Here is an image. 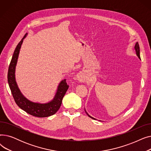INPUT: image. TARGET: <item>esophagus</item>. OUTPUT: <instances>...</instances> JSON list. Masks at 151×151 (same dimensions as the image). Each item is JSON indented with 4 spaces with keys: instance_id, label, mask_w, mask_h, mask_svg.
Here are the masks:
<instances>
[{
    "instance_id": "esophagus-1",
    "label": "esophagus",
    "mask_w": 151,
    "mask_h": 151,
    "mask_svg": "<svg viewBox=\"0 0 151 151\" xmlns=\"http://www.w3.org/2000/svg\"><path fill=\"white\" fill-rule=\"evenodd\" d=\"M77 79L78 80H80V81H83L84 79V74L83 73H80L77 75Z\"/></svg>"
}]
</instances>
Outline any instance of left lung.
I'll list each match as a JSON object with an SVG mask.
<instances>
[{
  "instance_id": "left-lung-1",
  "label": "left lung",
  "mask_w": 151,
  "mask_h": 151,
  "mask_svg": "<svg viewBox=\"0 0 151 151\" xmlns=\"http://www.w3.org/2000/svg\"><path fill=\"white\" fill-rule=\"evenodd\" d=\"M134 50H135V51H136V54H137V56L138 57V58L139 59H141V58H140V54H139V53H140V50H139V44H138V42H137L136 43V44H135V46H134ZM85 111H86V114L88 115V116L89 117H91V118H92V119H95V120H96V119H95V118H93V117H92V116H91L90 115H89L88 113H87V112H86V109H85Z\"/></svg>"
}]
</instances>
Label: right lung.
I'll list each match as a JSON object with an SVG mask.
<instances>
[{"instance_id": "add662e5", "label": "right lung", "mask_w": 151, "mask_h": 151, "mask_svg": "<svg viewBox=\"0 0 151 151\" xmlns=\"http://www.w3.org/2000/svg\"><path fill=\"white\" fill-rule=\"evenodd\" d=\"M26 35L27 34L22 38L13 54L8 71V83L16 104L21 109L33 116L38 117H48L54 114L59 110L62 104L63 97H64L69 86L66 83V80L61 81L58 87L57 92L54 99L46 104H39L31 101L23 96L16 82L15 68L21 45Z\"/></svg>"}]
</instances>
